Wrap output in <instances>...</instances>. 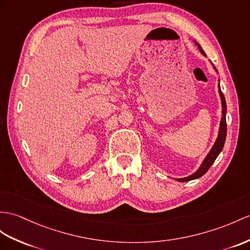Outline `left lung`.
<instances>
[{"mask_svg":"<svg viewBox=\"0 0 250 250\" xmlns=\"http://www.w3.org/2000/svg\"><path fill=\"white\" fill-rule=\"evenodd\" d=\"M194 42H195V44L198 46L200 53H202L203 55H205V56H206V54H205L204 50L202 48V46H200L199 43H197L196 41H194ZM213 68L215 69V66H213ZM218 92H220V96H221V100H222V108H223V110H222V120H221V124H220V130H218V136H217L216 141H215L214 145L212 146V148L209 151V154L207 155V157L205 158V160L202 163V166L199 167V168L197 169V171L194 173V174L188 176V177L177 178V179H176L177 181L185 182V181H190V180L197 179L199 177H202V176L205 175L207 173V171H208V169L211 167L212 164L214 163L217 156L220 155V153H221L223 147H224L225 140H226V135H227V123H226L227 106H226V101H225V96H224L222 90H221V87H220V83H218Z\"/></svg>","mask_w":250,"mask_h":250,"instance_id":"1","label":"left lung"}]
</instances>
